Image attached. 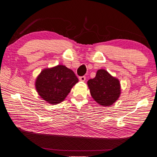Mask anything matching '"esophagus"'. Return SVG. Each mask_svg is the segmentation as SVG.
<instances>
[{
  "instance_id": "1",
  "label": "esophagus",
  "mask_w": 157,
  "mask_h": 157,
  "mask_svg": "<svg viewBox=\"0 0 157 157\" xmlns=\"http://www.w3.org/2000/svg\"><path fill=\"white\" fill-rule=\"evenodd\" d=\"M79 79L82 82H84L86 80V76H81L79 78Z\"/></svg>"
}]
</instances>
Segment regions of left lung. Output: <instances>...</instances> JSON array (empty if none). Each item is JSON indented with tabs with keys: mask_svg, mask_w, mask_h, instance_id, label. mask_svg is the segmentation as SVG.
<instances>
[{
	"mask_svg": "<svg viewBox=\"0 0 157 157\" xmlns=\"http://www.w3.org/2000/svg\"><path fill=\"white\" fill-rule=\"evenodd\" d=\"M88 85L91 96L100 105L111 106L121 94L120 83L105 69H99L94 78L89 79Z\"/></svg>",
	"mask_w": 157,
	"mask_h": 157,
	"instance_id": "1",
	"label": "left lung"
}]
</instances>
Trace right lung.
<instances>
[{"mask_svg": "<svg viewBox=\"0 0 157 157\" xmlns=\"http://www.w3.org/2000/svg\"><path fill=\"white\" fill-rule=\"evenodd\" d=\"M78 78L71 69L57 65L41 71L36 81V88L41 98L50 104L64 101Z\"/></svg>", "mask_w": 157, "mask_h": 157, "instance_id": "add662e5", "label": "right lung"}]
</instances>
